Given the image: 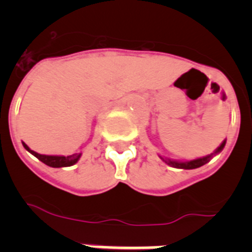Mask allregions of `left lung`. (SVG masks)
Here are the masks:
<instances>
[{
    "instance_id": "left-lung-1",
    "label": "left lung",
    "mask_w": 252,
    "mask_h": 252,
    "mask_svg": "<svg viewBox=\"0 0 252 252\" xmlns=\"http://www.w3.org/2000/svg\"><path fill=\"white\" fill-rule=\"evenodd\" d=\"M224 145H226V140H223L222 141V144L220 146H218L217 149H216L215 151H213L211 155H207V157H203V158H198V159H194V160H189V161H178V160H170V159H164L162 157H160V159L162 160L164 162H166L168 165L173 166V168H178V169H195V168H199V166L204 165V164H207V162L209 161V160L212 159L215 155H217V154L221 153L222 150H223Z\"/></svg>"
}]
</instances>
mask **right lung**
<instances>
[{
  "instance_id": "1",
  "label": "right lung",
  "mask_w": 252,
  "mask_h": 252,
  "mask_svg": "<svg viewBox=\"0 0 252 252\" xmlns=\"http://www.w3.org/2000/svg\"><path fill=\"white\" fill-rule=\"evenodd\" d=\"M22 145H24V148L29 153H31L34 157H36L40 161H43L44 164L51 166V168H63V166L74 165L82 155V153L73 154V155H68V157H63V155H43V154H37L36 151L31 150L25 142H22Z\"/></svg>"
}]
</instances>
